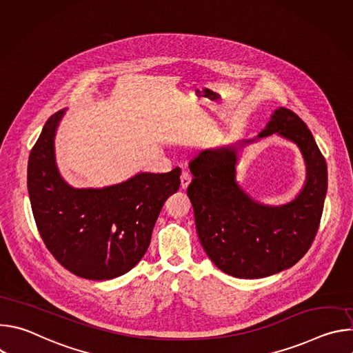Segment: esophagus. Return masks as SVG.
Segmentation results:
<instances>
[{
  "instance_id": "esophagus-1",
  "label": "esophagus",
  "mask_w": 353,
  "mask_h": 353,
  "mask_svg": "<svg viewBox=\"0 0 353 353\" xmlns=\"http://www.w3.org/2000/svg\"><path fill=\"white\" fill-rule=\"evenodd\" d=\"M190 183H191V174L188 172H183L181 177H180V187H181V190H185Z\"/></svg>"
}]
</instances>
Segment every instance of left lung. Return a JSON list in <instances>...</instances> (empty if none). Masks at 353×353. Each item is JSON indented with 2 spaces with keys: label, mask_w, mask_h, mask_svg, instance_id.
Listing matches in <instances>:
<instances>
[{
  "label": "left lung",
  "mask_w": 353,
  "mask_h": 353,
  "mask_svg": "<svg viewBox=\"0 0 353 353\" xmlns=\"http://www.w3.org/2000/svg\"><path fill=\"white\" fill-rule=\"evenodd\" d=\"M272 133L301 149L307 181L281 206L263 205L235 179L238 152ZM194 176L187 188L195 228L207 256L225 274L259 279L293 267L310 248L319 230L327 194V163L301 119L279 108L253 139L204 149L190 162Z\"/></svg>",
  "instance_id": "8db88e82"
}]
</instances>
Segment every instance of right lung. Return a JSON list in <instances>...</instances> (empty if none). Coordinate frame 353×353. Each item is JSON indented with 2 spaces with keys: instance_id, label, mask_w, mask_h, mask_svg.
<instances>
[{
  "instance_id": "1",
  "label": "right lung",
  "mask_w": 353,
  "mask_h": 353,
  "mask_svg": "<svg viewBox=\"0 0 353 353\" xmlns=\"http://www.w3.org/2000/svg\"><path fill=\"white\" fill-rule=\"evenodd\" d=\"M65 109L50 117L28 162V192L39 233L72 274L105 281L134 268L150 243L165 201L180 187V169L137 173L108 187L77 188L60 174L56 132Z\"/></svg>"
}]
</instances>
